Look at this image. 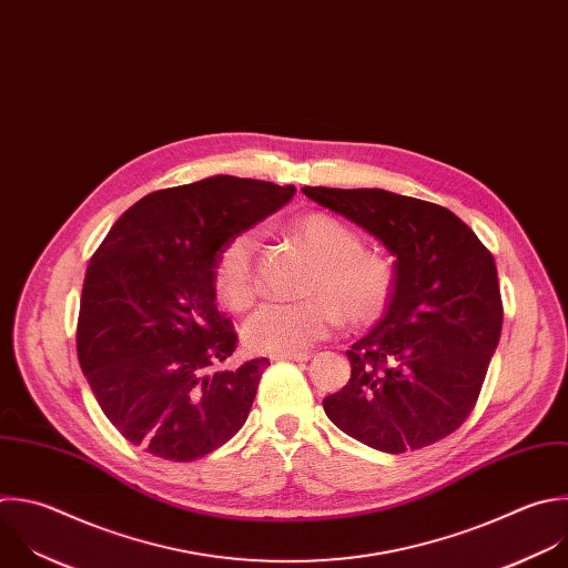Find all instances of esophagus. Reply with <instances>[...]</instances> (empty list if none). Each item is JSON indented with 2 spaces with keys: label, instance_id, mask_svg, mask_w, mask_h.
Segmentation results:
<instances>
[{
  "label": "esophagus",
  "instance_id": "esophagus-1",
  "mask_svg": "<svg viewBox=\"0 0 568 568\" xmlns=\"http://www.w3.org/2000/svg\"><path fill=\"white\" fill-rule=\"evenodd\" d=\"M307 352H292V354H272V361H307Z\"/></svg>",
  "mask_w": 568,
  "mask_h": 568
}]
</instances>
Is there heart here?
<instances>
[{"label": "heart", "mask_w": 568, "mask_h": 568, "mask_svg": "<svg viewBox=\"0 0 568 568\" xmlns=\"http://www.w3.org/2000/svg\"><path fill=\"white\" fill-rule=\"evenodd\" d=\"M294 241L316 263L298 303H265L245 323L243 336L254 352H303L341 325H367L379 318L395 292V267L382 252L361 250V239L327 214H305L292 225ZM254 232L230 239L214 263V287L232 310H247L256 298Z\"/></svg>", "instance_id": "heart-1"}]
</instances>
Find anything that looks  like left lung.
<instances>
[{"label": "left lung", "mask_w": 568, "mask_h": 568, "mask_svg": "<svg viewBox=\"0 0 568 568\" xmlns=\"http://www.w3.org/2000/svg\"><path fill=\"white\" fill-rule=\"evenodd\" d=\"M395 261L384 318L345 354L349 382L323 399L329 422L390 455L426 448L473 413L504 307L493 254L450 210L386 189L303 186Z\"/></svg>", "instance_id": "8db88e82"}]
</instances>
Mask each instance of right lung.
<instances>
[{
  "instance_id": "1",
  "label": "right lung",
  "mask_w": 568,
  "mask_h": 568,
  "mask_svg": "<svg viewBox=\"0 0 568 568\" xmlns=\"http://www.w3.org/2000/svg\"><path fill=\"white\" fill-rule=\"evenodd\" d=\"M294 192L236 175L160 189L129 207L91 256L78 358L126 442L194 462L243 428L270 361L221 367L239 336L216 307L214 263Z\"/></svg>"
}]
</instances>
